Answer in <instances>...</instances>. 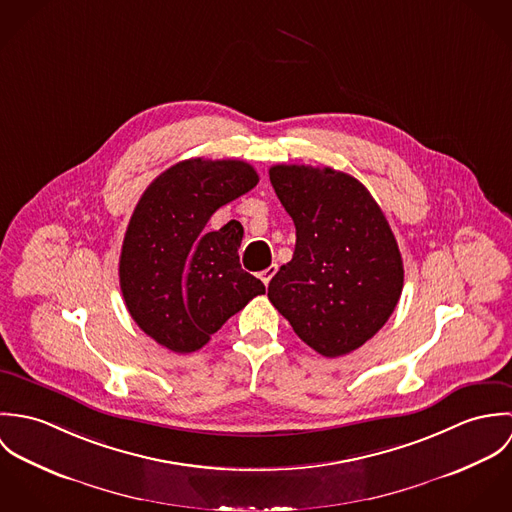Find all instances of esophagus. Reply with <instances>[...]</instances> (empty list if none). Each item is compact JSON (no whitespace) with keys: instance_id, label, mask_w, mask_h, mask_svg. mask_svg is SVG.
Listing matches in <instances>:
<instances>
[{"instance_id":"esophagus-1","label":"esophagus","mask_w":512,"mask_h":512,"mask_svg":"<svg viewBox=\"0 0 512 512\" xmlns=\"http://www.w3.org/2000/svg\"><path fill=\"white\" fill-rule=\"evenodd\" d=\"M276 270H278V266H268L266 270H262V272H260V280H262V282L268 286V284L272 282V278H274Z\"/></svg>"}]
</instances>
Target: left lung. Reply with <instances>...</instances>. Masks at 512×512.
Returning <instances> with one entry per match:
<instances>
[{"instance_id":"8db88e82","label":"left lung","mask_w":512,"mask_h":512,"mask_svg":"<svg viewBox=\"0 0 512 512\" xmlns=\"http://www.w3.org/2000/svg\"><path fill=\"white\" fill-rule=\"evenodd\" d=\"M272 187L295 224L293 258L268 286L295 335L323 357L349 355L392 315L404 266L390 224L355 177L274 165Z\"/></svg>"}]
</instances>
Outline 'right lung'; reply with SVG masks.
<instances>
[{
  "label": "right lung",
  "instance_id": "obj_1",
  "mask_svg": "<svg viewBox=\"0 0 512 512\" xmlns=\"http://www.w3.org/2000/svg\"><path fill=\"white\" fill-rule=\"evenodd\" d=\"M258 185L240 159H185L151 181L128 224L120 254V288L138 327L173 353L205 347L213 333L264 284L238 258L244 228L207 222Z\"/></svg>",
  "mask_w": 512,
  "mask_h": 512
}]
</instances>
